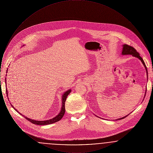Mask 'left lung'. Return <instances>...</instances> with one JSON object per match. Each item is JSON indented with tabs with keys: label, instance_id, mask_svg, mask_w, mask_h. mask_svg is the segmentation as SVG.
<instances>
[{
	"label": "left lung",
	"instance_id": "1",
	"mask_svg": "<svg viewBox=\"0 0 153 153\" xmlns=\"http://www.w3.org/2000/svg\"><path fill=\"white\" fill-rule=\"evenodd\" d=\"M122 55H128V54L132 55V56H134V57H137V58H139V59L141 61V62H142V64H143L144 66L145 67L146 73H147H147H148V72H147V68H146V66L145 63L143 59L140 56L138 52L133 47H132L131 46H129V45H127V44H124V45H123V49H122ZM147 77H148V75H147ZM128 115H129V114H128ZM128 115H126V116H125V117H121V118H119V119H117L116 120H117L123 119L124 118H125L126 117H127Z\"/></svg>",
	"mask_w": 153,
	"mask_h": 153
}]
</instances>
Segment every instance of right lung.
<instances>
[{
  "mask_svg": "<svg viewBox=\"0 0 153 153\" xmlns=\"http://www.w3.org/2000/svg\"><path fill=\"white\" fill-rule=\"evenodd\" d=\"M5 80H6L5 82H6V79ZM71 92V89H69L68 91H66L65 92L62 96V107H61V111H60L59 113L58 114L56 117L52 118L51 119L47 120H44V121H38V120H33V119H31L28 118L27 117H25V116H23V117H25L27 120H29L31 123L34 124H36V125H48V124H51L54 123H56L57 122H58L59 120H60L62 119V117H64V114H65V102L67 96H68V95ZM6 94H7V96H8V92L7 89H6ZM11 106H12V107L13 108H14L16 112H18V111L15 108L13 105H11ZM18 113L20 114L21 115L23 116V115H22L21 113H19V112H18Z\"/></svg>",
  "mask_w": 153,
  "mask_h": 153,
  "instance_id": "obj_1",
  "label": "right lung"
}]
</instances>
